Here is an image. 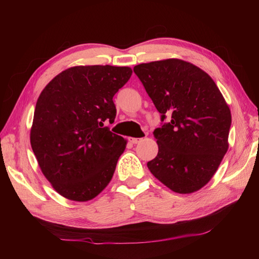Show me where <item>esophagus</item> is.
I'll list each match as a JSON object with an SVG mask.
<instances>
[{
	"label": "esophagus",
	"mask_w": 259,
	"mask_h": 259,
	"mask_svg": "<svg viewBox=\"0 0 259 259\" xmlns=\"http://www.w3.org/2000/svg\"><path fill=\"white\" fill-rule=\"evenodd\" d=\"M143 138H129V142L131 144H138L139 142H142Z\"/></svg>",
	"instance_id": "34e87169"
}]
</instances>
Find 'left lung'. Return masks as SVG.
<instances>
[{
  "mask_svg": "<svg viewBox=\"0 0 259 259\" xmlns=\"http://www.w3.org/2000/svg\"><path fill=\"white\" fill-rule=\"evenodd\" d=\"M134 72L161 114L153 133L159 153L148 169L174 192L199 191L229 148L232 117L224 97L207 73L181 59L140 64Z\"/></svg>",
  "mask_w": 259,
  "mask_h": 259,
  "instance_id": "left-lung-1",
  "label": "left lung"
}]
</instances>
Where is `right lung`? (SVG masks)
Instances as JSON below:
<instances>
[{
  "instance_id": "obj_1",
  "label": "right lung",
  "mask_w": 259,
  "mask_h": 259,
  "mask_svg": "<svg viewBox=\"0 0 259 259\" xmlns=\"http://www.w3.org/2000/svg\"><path fill=\"white\" fill-rule=\"evenodd\" d=\"M130 67L75 66L58 74L35 106L30 145L46 178L64 198L94 199L108 185L125 139L113 134V97Z\"/></svg>"
}]
</instances>
